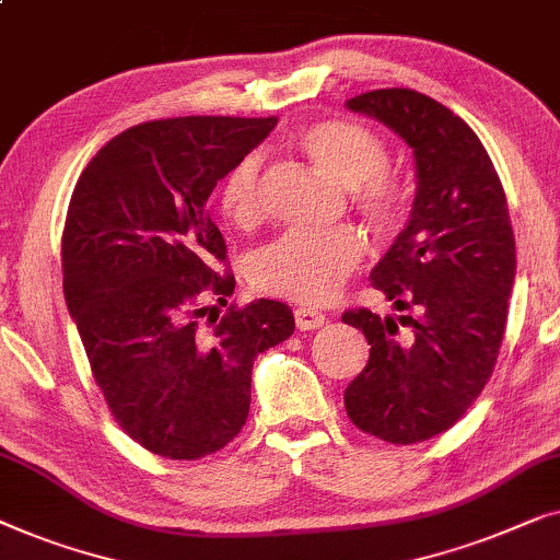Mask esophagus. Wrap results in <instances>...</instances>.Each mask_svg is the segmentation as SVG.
I'll return each instance as SVG.
<instances>
[{
  "mask_svg": "<svg viewBox=\"0 0 560 560\" xmlns=\"http://www.w3.org/2000/svg\"><path fill=\"white\" fill-rule=\"evenodd\" d=\"M294 319L299 329H317L325 325V314L317 310H310V306H296L294 310Z\"/></svg>",
  "mask_w": 560,
  "mask_h": 560,
  "instance_id": "esophagus-1",
  "label": "esophagus"
}]
</instances>
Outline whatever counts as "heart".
<instances>
[{
  "instance_id": "1",
  "label": "heart",
  "mask_w": 560,
  "mask_h": 560,
  "mask_svg": "<svg viewBox=\"0 0 560 560\" xmlns=\"http://www.w3.org/2000/svg\"><path fill=\"white\" fill-rule=\"evenodd\" d=\"M294 147L319 172L348 187L350 202L377 233H390L408 215V187L388 164V144L370 126L352 119H319L296 133ZM218 208L228 223L250 231L264 218V172L256 154H246L220 179ZM362 258V241L350 228L302 235L291 233L266 246L250 261L258 291L299 304H322Z\"/></svg>"
}]
</instances>
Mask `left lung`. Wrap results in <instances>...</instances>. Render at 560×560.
<instances>
[{"instance_id":"1","label":"left lung","mask_w":560,"mask_h":560,"mask_svg":"<svg viewBox=\"0 0 560 560\" xmlns=\"http://www.w3.org/2000/svg\"><path fill=\"white\" fill-rule=\"evenodd\" d=\"M348 108L390 126L416 156L411 220L370 273L398 325L348 310L368 365L345 390L360 431L419 444L452 429L490 381L515 281V235L498 170L477 133L439 101L411 89H377Z\"/></svg>"}]
</instances>
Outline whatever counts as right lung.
<instances>
[{
	"label": "right lung",
	"mask_w": 560,
	"mask_h": 560,
	"mask_svg": "<svg viewBox=\"0 0 560 560\" xmlns=\"http://www.w3.org/2000/svg\"><path fill=\"white\" fill-rule=\"evenodd\" d=\"M277 121L137 124L98 149L70 198L62 294L93 381L114 421L164 459H202L238 436L256 355L294 332L287 304H228L235 279L220 271L225 241L205 210L218 179Z\"/></svg>",
	"instance_id": "obj_1"
}]
</instances>
